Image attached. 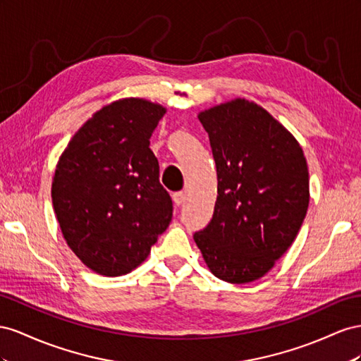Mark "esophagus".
Segmentation results:
<instances>
[{
    "instance_id": "1",
    "label": "esophagus",
    "mask_w": 361,
    "mask_h": 361,
    "mask_svg": "<svg viewBox=\"0 0 361 361\" xmlns=\"http://www.w3.org/2000/svg\"><path fill=\"white\" fill-rule=\"evenodd\" d=\"M172 198H173L175 205H181L184 201H186V193H184V192H175L172 195Z\"/></svg>"
}]
</instances>
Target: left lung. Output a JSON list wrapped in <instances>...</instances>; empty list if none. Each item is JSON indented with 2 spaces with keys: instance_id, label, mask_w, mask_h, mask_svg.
Returning <instances> with one entry per match:
<instances>
[{
  "instance_id": "left-lung-1",
  "label": "left lung",
  "mask_w": 361,
  "mask_h": 361,
  "mask_svg": "<svg viewBox=\"0 0 361 361\" xmlns=\"http://www.w3.org/2000/svg\"><path fill=\"white\" fill-rule=\"evenodd\" d=\"M218 173L213 218L193 234L219 280H259L287 251L310 201L302 148L260 106L234 99L200 113Z\"/></svg>"
}]
</instances>
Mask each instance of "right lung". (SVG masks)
<instances>
[{"label": "right lung", "instance_id": "add662e5", "mask_svg": "<svg viewBox=\"0 0 361 361\" xmlns=\"http://www.w3.org/2000/svg\"><path fill=\"white\" fill-rule=\"evenodd\" d=\"M164 111L139 98L111 102L77 131L57 163L51 197L61 233L97 274L131 272L169 226L172 200L149 148Z\"/></svg>", "mask_w": 361, "mask_h": 361}]
</instances>
